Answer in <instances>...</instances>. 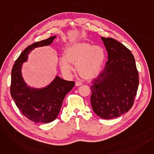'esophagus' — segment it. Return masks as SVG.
<instances>
[{
    "label": "esophagus",
    "instance_id": "obj_1",
    "mask_svg": "<svg viewBox=\"0 0 154 154\" xmlns=\"http://www.w3.org/2000/svg\"><path fill=\"white\" fill-rule=\"evenodd\" d=\"M82 85V82H79V81H76V82H75V85H76V86H80V85Z\"/></svg>",
    "mask_w": 154,
    "mask_h": 154
}]
</instances>
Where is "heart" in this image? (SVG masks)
<instances>
[{
	"label": "heart",
	"instance_id": "1",
	"mask_svg": "<svg viewBox=\"0 0 154 154\" xmlns=\"http://www.w3.org/2000/svg\"><path fill=\"white\" fill-rule=\"evenodd\" d=\"M106 52L99 45L79 42L68 47L63 58L59 60V67L67 77L72 75L73 67L76 65L79 74L85 79H91L99 74L103 63Z\"/></svg>",
	"mask_w": 154,
	"mask_h": 154
}]
</instances>
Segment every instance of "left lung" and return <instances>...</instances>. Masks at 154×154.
I'll list each match as a JSON object with an SVG mask.
<instances>
[{"mask_svg": "<svg viewBox=\"0 0 154 154\" xmlns=\"http://www.w3.org/2000/svg\"><path fill=\"white\" fill-rule=\"evenodd\" d=\"M108 60L92 80L91 102L94 112L104 119H114L130 110L138 89L139 77L134 57L122 44L102 37Z\"/></svg>", "mask_w": 154, "mask_h": 154, "instance_id": "1", "label": "left lung"}]
</instances>
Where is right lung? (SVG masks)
Here are the masks:
<instances>
[{"label": "right lung", "mask_w": 154, "mask_h": 154, "mask_svg": "<svg viewBox=\"0 0 154 154\" xmlns=\"http://www.w3.org/2000/svg\"><path fill=\"white\" fill-rule=\"evenodd\" d=\"M56 36L28 46L15 60L11 72V96L22 114L34 122L48 123L59 115L63 99L75 85L74 81H67L56 76L45 87L36 88L28 86L22 75L23 63L35 48L50 45Z\"/></svg>", "instance_id": "obj_1"}]
</instances>
